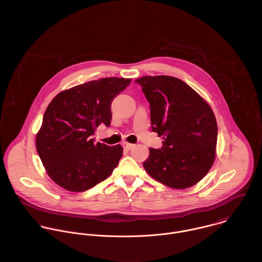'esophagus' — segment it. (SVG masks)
Segmentation results:
<instances>
[{"mask_svg":"<svg viewBox=\"0 0 262 262\" xmlns=\"http://www.w3.org/2000/svg\"><path fill=\"white\" fill-rule=\"evenodd\" d=\"M123 147L125 148V149L130 150L132 149L133 147H134V144H131V143H128V142H123Z\"/></svg>","mask_w":262,"mask_h":262,"instance_id":"1","label":"esophagus"}]
</instances>
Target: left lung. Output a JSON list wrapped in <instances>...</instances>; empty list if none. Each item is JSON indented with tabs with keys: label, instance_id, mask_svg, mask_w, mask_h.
I'll return each mask as SVG.
<instances>
[{
	"label": "left lung",
	"instance_id": "obj_1",
	"mask_svg": "<svg viewBox=\"0 0 262 262\" xmlns=\"http://www.w3.org/2000/svg\"><path fill=\"white\" fill-rule=\"evenodd\" d=\"M149 103L151 129L162 136L143 162L154 180L172 188L199 183L215 159L218 126L211 107L180 78L156 75L135 80Z\"/></svg>",
	"mask_w": 262,
	"mask_h": 262
}]
</instances>
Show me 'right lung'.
I'll list each match as a JSON object with an SVG mask.
<instances>
[{
	"mask_svg": "<svg viewBox=\"0 0 262 262\" xmlns=\"http://www.w3.org/2000/svg\"><path fill=\"white\" fill-rule=\"evenodd\" d=\"M130 78L104 77L59 93L48 105L36 136L38 155L48 176L71 191L105 181L122 157L121 145L95 143L100 124H111L113 100Z\"/></svg>",
	"mask_w": 262,
	"mask_h": 262,
	"instance_id": "right-lung-1",
	"label": "right lung"
}]
</instances>
